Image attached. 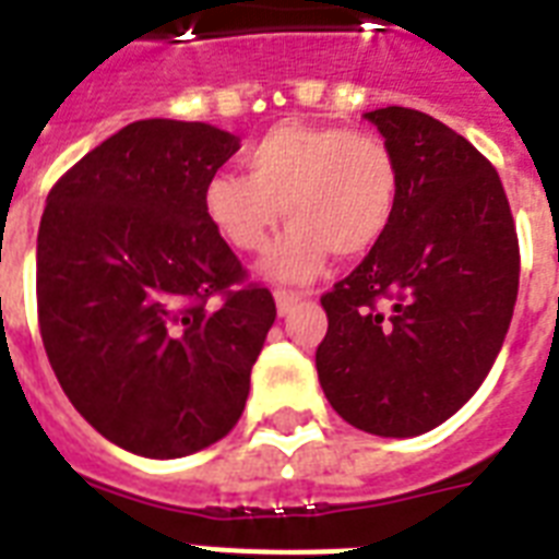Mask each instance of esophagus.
Segmentation results:
<instances>
[{
	"instance_id": "34e87169",
	"label": "esophagus",
	"mask_w": 559,
	"mask_h": 559,
	"mask_svg": "<svg viewBox=\"0 0 559 559\" xmlns=\"http://www.w3.org/2000/svg\"><path fill=\"white\" fill-rule=\"evenodd\" d=\"M305 298V293H293V289H275V305H278V313L287 316L293 307Z\"/></svg>"
}]
</instances>
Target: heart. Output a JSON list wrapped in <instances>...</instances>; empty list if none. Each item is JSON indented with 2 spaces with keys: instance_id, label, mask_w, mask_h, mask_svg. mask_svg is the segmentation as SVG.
I'll use <instances>...</instances> for the list:
<instances>
[{
  "instance_id": "obj_1",
  "label": "heart",
  "mask_w": 559,
  "mask_h": 559,
  "mask_svg": "<svg viewBox=\"0 0 559 559\" xmlns=\"http://www.w3.org/2000/svg\"><path fill=\"white\" fill-rule=\"evenodd\" d=\"M246 177L219 170L202 188L211 226L237 252H263L281 217L293 219L266 272L310 281L333 252H371L394 223L400 165L385 139L340 124L284 121L243 153Z\"/></svg>"
}]
</instances>
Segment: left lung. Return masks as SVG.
I'll use <instances>...</instances> for the list:
<instances>
[{
    "label": "left lung",
    "instance_id": "obj_1",
    "mask_svg": "<svg viewBox=\"0 0 559 559\" xmlns=\"http://www.w3.org/2000/svg\"><path fill=\"white\" fill-rule=\"evenodd\" d=\"M400 165L394 223L322 296L324 397L382 438L424 435L485 382L511 328L520 240L496 168L438 118L366 112Z\"/></svg>",
    "mask_w": 559,
    "mask_h": 559
}]
</instances>
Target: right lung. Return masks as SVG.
I'll list each match as a JSON object with an SVG mask.
<instances>
[{
  "label": "right lung",
  "instance_id": "add662e5",
  "mask_svg": "<svg viewBox=\"0 0 559 559\" xmlns=\"http://www.w3.org/2000/svg\"><path fill=\"white\" fill-rule=\"evenodd\" d=\"M202 124L133 121L48 191L37 319L72 406L107 441L182 459L231 432L275 301L211 226L202 188L237 153Z\"/></svg>",
  "mask_w": 559,
  "mask_h": 559
}]
</instances>
